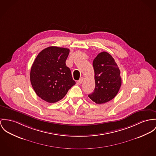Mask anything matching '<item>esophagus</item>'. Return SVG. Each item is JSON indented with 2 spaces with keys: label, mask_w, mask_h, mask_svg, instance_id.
I'll return each instance as SVG.
<instances>
[{
  "label": "esophagus",
  "mask_w": 156,
  "mask_h": 156,
  "mask_svg": "<svg viewBox=\"0 0 156 156\" xmlns=\"http://www.w3.org/2000/svg\"><path fill=\"white\" fill-rule=\"evenodd\" d=\"M83 80H84V78L83 77H82V78H81L78 81H77V84H78V85H80V84H82L83 83Z\"/></svg>",
  "instance_id": "1"
}]
</instances>
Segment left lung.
Returning a JSON list of instances; mask_svg holds the SVG:
<instances>
[{"instance_id": "obj_1", "label": "left lung", "mask_w": 156, "mask_h": 156, "mask_svg": "<svg viewBox=\"0 0 156 156\" xmlns=\"http://www.w3.org/2000/svg\"><path fill=\"white\" fill-rule=\"evenodd\" d=\"M95 88L88 95L97 104H103L112 100L120 89V72L113 57L108 52L99 53L93 60Z\"/></svg>"}]
</instances>
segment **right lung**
<instances>
[{"mask_svg": "<svg viewBox=\"0 0 156 156\" xmlns=\"http://www.w3.org/2000/svg\"><path fill=\"white\" fill-rule=\"evenodd\" d=\"M69 49L50 46L40 51L31 68L30 81L36 94L53 103L62 99L75 84L66 65Z\"/></svg>", "mask_w": 156, "mask_h": 156, "instance_id": "obj_1", "label": "right lung"}]
</instances>
